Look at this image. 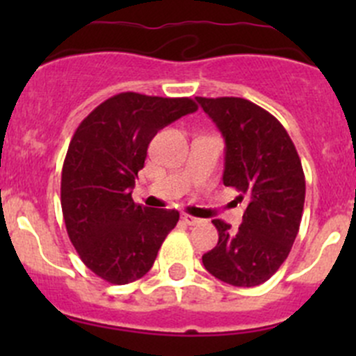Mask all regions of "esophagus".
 Returning <instances> with one entry per match:
<instances>
[{
    "mask_svg": "<svg viewBox=\"0 0 356 356\" xmlns=\"http://www.w3.org/2000/svg\"><path fill=\"white\" fill-rule=\"evenodd\" d=\"M181 218H182V222H184V224H188V225H196V224H200V222H201L200 218L193 217V215H188V213H182Z\"/></svg>",
    "mask_w": 356,
    "mask_h": 356,
    "instance_id": "esophagus-1",
    "label": "esophagus"
}]
</instances>
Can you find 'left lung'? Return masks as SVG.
Returning a JSON list of instances; mask_svg holds the SVG:
<instances>
[{"label": "left lung", "mask_w": 356, "mask_h": 356, "mask_svg": "<svg viewBox=\"0 0 356 356\" xmlns=\"http://www.w3.org/2000/svg\"><path fill=\"white\" fill-rule=\"evenodd\" d=\"M196 102L225 141L222 181L245 201L238 231L215 218L218 243L203 254L213 277L238 288L264 284L288 258L300 231L305 174L296 148L281 122L245 98Z\"/></svg>", "instance_id": "1"}]
</instances>
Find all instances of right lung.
I'll use <instances>...</instances> for the list:
<instances>
[{
    "instance_id": "obj_1",
    "label": "right lung",
    "mask_w": 356,
    "mask_h": 356,
    "mask_svg": "<svg viewBox=\"0 0 356 356\" xmlns=\"http://www.w3.org/2000/svg\"><path fill=\"white\" fill-rule=\"evenodd\" d=\"M196 110L191 98L120 92L75 131L62 170L63 218L81 260L106 282L141 279L177 225V210L141 207L131 195L156 132Z\"/></svg>"
}]
</instances>
